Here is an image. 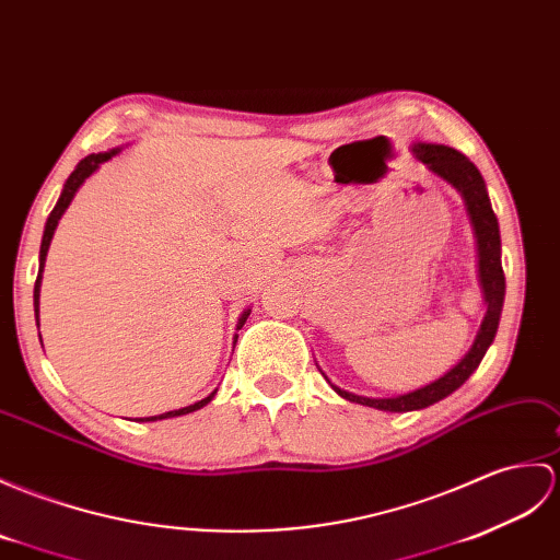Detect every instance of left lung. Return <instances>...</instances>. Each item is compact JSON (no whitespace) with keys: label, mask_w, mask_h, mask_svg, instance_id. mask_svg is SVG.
<instances>
[{"label":"left lung","mask_w":560,"mask_h":560,"mask_svg":"<svg viewBox=\"0 0 560 560\" xmlns=\"http://www.w3.org/2000/svg\"><path fill=\"white\" fill-rule=\"evenodd\" d=\"M412 150L429 168H432L434 174L446 178L448 184H453L463 192V198L467 202V212H470V217H472L475 233H477L479 279H482V289H485V298H487V315H485L482 329H479L472 348L467 350V355L458 362V365L441 376V380L418 388V392L406 394V396H396V398H365V396L341 392L339 386L331 384L334 392L343 396L346 400H353V402H360V406H370L376 410H388V412H408V410L427 408V406H432V402L456 392L458 386H463L467 376H470L479 368V362H482L487 348L493 341V336H497L501 307H503V295H505L499 221H497V214H493V210H491L489 195L485 188V178H482V174H479V168L470 160H467L463 152L453 150L448 145H429V142H420V145H415Z\"/></svg>","instance_id":"1"}]
</instances>
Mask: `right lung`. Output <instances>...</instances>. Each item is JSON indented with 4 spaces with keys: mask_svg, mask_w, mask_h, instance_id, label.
<instances>
[{
    "mask_svg": "<svg viewBox=\"0 0 560 560\" xmlns=\"http://www.w3.org/2000/svg\"><path fill=\"white\" fill-rule=\"evenodd\" d=\"M116 152H119V150H112V152H104V154H88L85 160H81V164H78V166L73 168V174L69 176L67 186H63V192H61L59 202L55 205V210H51V214H49V219H47L45 236H43V245H40V271H37V279H35V291H33V298H35V315H37V298H40V275H43V267H45V255H47V248H49V241H51V236H55V229H57V224H59V219H61L63 210H67V207H69V202L73 200V195H75L78 186H81L83 180H85L90 174H93L95 168H97L102 162H107L109 158H114ZM248 315H250V312H245V315L241 317V327H243V322L248 319ZM212 396H214V394H210V396L202 398V400H198V402H192V406H188V408L172 410V412H164V415H154V418H145V420L140 418V422H154V420L178 418V415H188V412H192V410H200L202 406H207V402L212 400Z\"/></svg>",
    "mask_w": 560,
    "mask_h": 560,
    "instance_id": "1",
    "label": "right lung"
}]
</instances>
